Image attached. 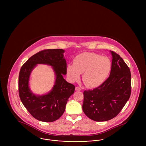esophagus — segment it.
<instances>
[{
    "mask_svg": "<svg viewBox=\"0 0 146 146\" xmlns=\"http://www.w3.org/2000/svg\"><path fill=\"white\" fill-rule=\"evenodd\" d=\"M75 90H76V91H81V88H80V87H76L75 88Z\"/></svg>",
    "mask_w": 146,
    "mask_h": 146,
    "instance_id": "esophagus-1",
    "label": "esophagus"
}]
</instances>
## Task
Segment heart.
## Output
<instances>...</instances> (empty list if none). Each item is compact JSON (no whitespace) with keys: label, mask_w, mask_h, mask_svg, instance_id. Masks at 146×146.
<instances>
[{"label":"heart","mask_w":146,"mask_h":146,"mask_svg":"<svg viewBox=\"0 0 146 146\" xmlns=\"http://www.w3.org/2000/svg\"><path fill=\"white\" fill-rule=\"evenodd\" d=\"M111 63L106 56H102L93 52H84L76 56L73 65L67 66L66 71L69 78L76 81L82 74V81L91 88L99 87L105 82L110 72Z\"/></svg>","instance_id":"obj_1"}]
</instances>
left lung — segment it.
<instances>
[{
    "label": "left lung",
    "instance_id": "1",
    "mask_svg": "<svg viewBox=\"0 0 146 146\" xmlns=\"http://www.w3.org/2000/svg\"><path fill=\"white\" fill-rule=\"evenodd\" d=\"M111 53L113 59L109 77L97 88L83 92L82 110L95 121H106L116 117L131 94L129 68L118 54Z\"/></svg>",
    "mask_w": 146,
    "mask_h": 146
}]
</instances>
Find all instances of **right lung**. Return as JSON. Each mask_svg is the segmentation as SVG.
Returning <instances> with one entry per match:
<instances>
[{"label":"right lung","mask_w":146,"mask_h":146,"mask_svg":"<svg viewBox=\"0 0 146 146\" xmlns=\"http://www.w3.org/2000/svg\"><path fill=\"white\" fill-rule=\"evenodd\" d=\"M62 49H47L35 54L22 66L18 78V91L21 100L29 113L38 121L53 122L64 114L69 98L75 87L63 77L66 74V62ZM37 64H47L53 68L56 75L55 85L47 95L37 96L29 90V79Z\"/></svg>","instance_id":"add662e5"}]
</instances>
